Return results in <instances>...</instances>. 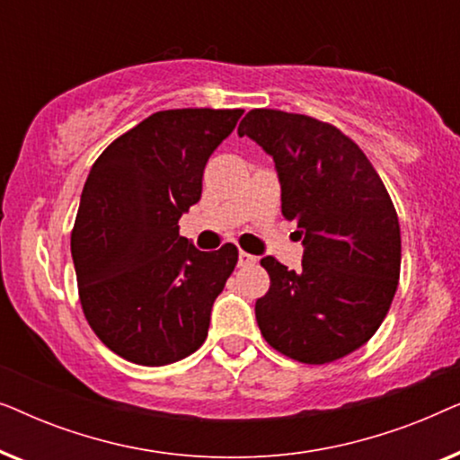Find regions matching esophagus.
I'll return each instance as SVG.
<instances>
[{"mask_svg": "<svg viewBox=\"0 0 460 460\" xmlns=\"http://www.w3.org/2000/svg\"><path fill=\"white\" fill-rule=\"evenodd\" d=\"M255 263H257V257L255 255L247 253V251H241V253H238V266H241V268L255 266Z\"/></svg>", "mask_w": 460, "mask_h": 460, "instance_id": "obj_1", "label": "esophagus"}]
</instances>
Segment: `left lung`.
<instances>
[{"mask_svg": "<svg viewBox=\"0 0 460 460\" xmlns=\"http://www.w3.org/2000/svg\"><path fill=\"white\" fill-rule=\"evenodd\" d=\"M272 155L282 216L304 234L301 270L263 257L268 293L255 318L276 351L329 364L362 348L387 316L400 279V222L389 192L360 146L318 119L249 111L238 125Z\"/></svg>", "mask_w": 460, "mask_h": 460, "instance_id": "1", "label": "left lung"}]
</instances>
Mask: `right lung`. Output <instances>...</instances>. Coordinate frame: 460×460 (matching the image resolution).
Segmentation results:
<instances>
[{"label":"right lung","instance_id":"add662e5","mask_svg":"<svg viewBox=\"0 0 460 460\" xmlns=\"http://www.w3.org/2000/svg\"><path fill=\"white\" fill-rule=\"evenodd\" d=\"M243 109L159 111L111 142L87 175L71 232L84 314L111 351L165 367L205 343L238 249L199 251L178 219Z\"/></svg>","mask_w":460,"mask_h":460}]
</instances>
